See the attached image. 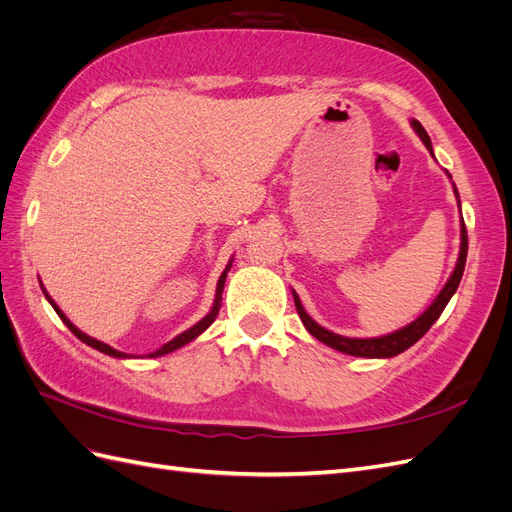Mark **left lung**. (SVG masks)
<instances>
[{"instance_id":"8db88e82","label":"left lung","mask_w":512,"mask_h":512,"mask_svg":"<svg viewBox=\"0 0 512 512\" xmlns=\"http://www.w3.org/2000/svg\"><path fill=\"white\" fill-rule=\"evenodd\" d=\"M410 126H412V130L418 134V138H421L423 145L429 149V153L433 156L431 138L427 136L425 128L416 119H410ZM444 173H446L448 179H451V175H448V170H444ZM451 183H453V179H451ZM453 194L457 198V207H459V213H461V200H459V192H457V185L455 183H453ZM466 256H468V232H466V224H463V218H461L459 256H457V262H455V269H453L451 277H448V280H446L444 288L438 292V297L431 301V305L425 309L421 316L414 318L410 324H406V327H401V329L391 331V333H386V335H378V337H346V335H339V333H333L329 329H324L322 324H318L312 316L305 312V307H303V303L299 299V294L292 290L294 307H297L299 318L305 324V329L312 333L318 339V342L327 344L329 348H333L337 352L350 354V356H363V359H391V356H397V354H401L404 350H408L410 346H414L418 339H421L431 329V324L440 318V314L444 312V307L448 305V301H451V297L459 288L463 269H466Z\"/></svg>"}]
</instances>
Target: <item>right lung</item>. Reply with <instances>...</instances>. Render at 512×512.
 Masks as SVG:
<instances>
[{"label": "right lung", "mask_w": 512, "mask_h": 512, "mask_svg": "<svg viewBox=\"0 0 512 512\" xmlns=\"http://www.w3.org/2000/svg\"><path fill=\"white\" fill-rule=\"evenodd\" d=\"M230 267H232V258L228 260V265H226V269L222 271V275H220V280H218V286H215V299H213V305H211V309H209V314L205 316V318H200L194 327H190L188 331H183V333H179L175 339H170L168 344H164L162 348H158L156 352H149L147 356L149 359H156V356H164V354H168V352H175V350H179V348H183L185 344H190V342H194V339L200 335V333H205L211 324H213V320L218 318V314H220V307H222V292H224V284H226V275H228V271H230ZM38 282H40V277H38ZM40 288H42V292H44V297H46V301H49L51 305H53V309L57 312V316L61 318V322L66 324V327L81 339L83 344H87V346H91L94 350H100V352H104V354H108V356H115V359H132V354H126V352H119V350H115L113 346H108V344H104V342H98L96 337H89L87 333H83L79 327H74V324L70 322V318L61 312L59 309V305L51 299V294L46 292V288L42 286V282H40Z\"/></svg>", "instance_id": "add662e5"}]
</instances>
